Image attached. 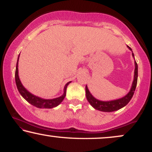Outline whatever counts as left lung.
<instances>
[{"mask_svg": "<svg viewBox=\"0 0 152 152\" xmlns=\"http://www.w3.org/2000/svg\"><path fill=\"white\" fill-rule=\"evenodd\" d=\"M128 48L130 50H132V48L129 46H127ZM132 56L134 58V55L132 52ZM135 60V59H134ZM135 64V69H134V81L132 82V87L129 93L124 96L122 98L116 99V100L112 101H107V102H104V101H100L99 99H96L94 97V96L91 94V92L88 90L87 85L86 86V96L88 102L95 109L99 110V111H104V112H112V111H117V110L121 109V108L124 107L125 106L130 102L133 96L134 91H135L136 87L137 84V78H138V65L136 62L134 61Z\"/></svg>", "mask_w": 152, "mask_h": 152, "instance_id": "obj_1", "label": "left lung"}]
</instances>
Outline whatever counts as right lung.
Listing matches in <instances>:
<instances>
[{"label":"right lung","instance_id":"1","mask_svg":"<svg viewBox=\"0 0 152 152\" xmlns=\"http://www.w3.org/2000/svg\"><path fill=\"white\" fill-rule=\"evenodd\" d=\"M19 56L18 57V60H17V64H16V68H15V83H16L17 88H18L19 93L20 94V95L23 97V99H25L29 104H31V105L36 106L37 108H40V109H52V108L56 107V106H58L63 102L64 98L66 96V88H67L68 85L71 83V81L68 82L64 86V94L61 96L58 97V98L52 99H42L41 97L36 96L34 95L30 92L28 91L26 88L23 86L22 83L20 82V78L18 76V59H19Z\"/></svg>","mask_w":152,"mask_h":152}]
</instances>
